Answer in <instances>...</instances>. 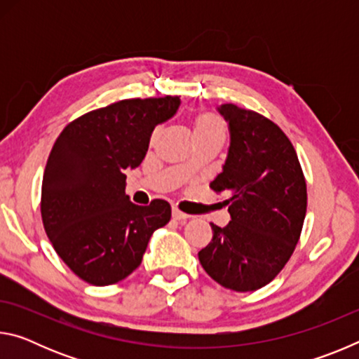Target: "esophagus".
Segmentation results:
<instances>
[{
  "label": "esophagus",
  "mask_w": 359,
  "mask_h": 359,
  "mask_svg": "<svg viewBox=\"0 0 359 359\" xmlns=\"http://www.w3.org/2000/svg\"><path fill=\"white\" fill-rule=\"evenodd\" d=\"M172 218H174V220H177V222H185L188 215L184 214V212H180L179 209H172Z\"/></svg>",
  "instance_id": "34e87169"
}]
</instances>
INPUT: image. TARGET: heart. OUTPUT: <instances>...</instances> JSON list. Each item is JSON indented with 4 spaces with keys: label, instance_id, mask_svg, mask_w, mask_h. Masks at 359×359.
<instances>
[{
    "label": "heart",
    "instance_id": "heart-1",
    "mask_svg": "<svg viewBox=\"0 0 359 359\" xmlns=\"http://www.w3.org/2000/svg\"><path fill=\"white\" fill-rule=\"evenodd\" d=\"M191 128H193V137L194 142L203 141V139H224L226 135V125L222 120L220 115L215 112H199L193 117L191 120ZM182 175H187L190 172V165L185 163L179 168Z\"/></svg>",
    "mask_w": 359,
    "mask_h": 359
}]
</instances>
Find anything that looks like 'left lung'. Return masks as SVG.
Returning <instances> with one entry per match:
<instances>
[{"label": "left lung", "mask_w": 359, "mask_h": 359, "mask_svg": "<svg viewBox=\"0 0 359 359\" xmlns=\"http://www.w3.org/2000/svg\"><path fill=\"white\" fill-rule=\"evenodd\" d=\"M217 111L228 123L229 147L210 188L226 194L231 222L210 223L214 238L198 257L222 287L255 291L282 271L299 241L306 180L293 144L276 123L236 104Z\"/></svg>", "instance_id": "obj_1"}]
</instances>
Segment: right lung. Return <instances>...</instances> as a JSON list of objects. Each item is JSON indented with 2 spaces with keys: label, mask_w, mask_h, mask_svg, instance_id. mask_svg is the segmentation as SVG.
Listing matches in <instances>:
<instances>
[{
  "label": "right lung",
  "mask_w": 359,
  "mask_h": 359,
  "mask_svg": "<svg viewBox=\"0 0 359 359\" xmlns=\"http://www.w3.org/2000/svg\"><path fill=\"white\" fill-rule=\"evenodd\" d=\"M179 96L123 100L71 121L48 155L41 214L53 248L82 280L106 287L141 264L171 205H136L126 171L141 165L156 125L177 114Z\"/></svg>",
  "instance_id": "obj_1"
}]
</instances>
